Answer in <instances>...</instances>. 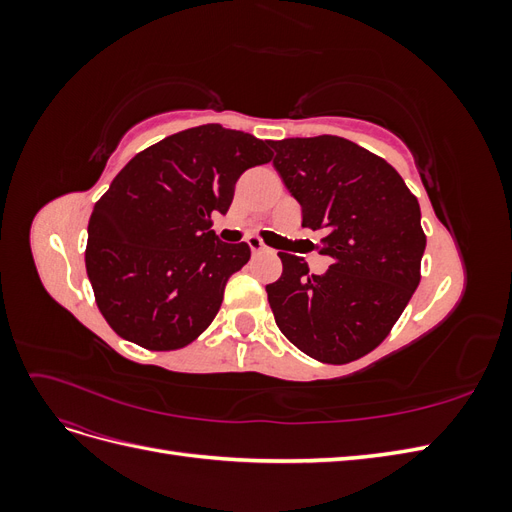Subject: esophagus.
I'll use <instances>...</instances> for the list:
<instances>
[{
  "instance_id": "obj_1",
  "label": "esophagus",
  "mask_w": 512,
  "mask_h": 512,
  "mask_svg": "<svg viewBox=\"0 0 512 512\" xmlns=\"http://www.w3.org/2000/svg\"><path fill=\"white\" fill-rule=\"evenodd\" d=\"M247 245H250V250H252V254H269L271 250L269 247L262 243L258 237H250L247 239Z\"/></svg>"
}]
</instances>
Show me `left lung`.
Returning <instances> with one entry per match:
<instances>
[{
  "instance_id": "left-lung-1",
  "label": "left lung",
  "mask_w": 512,
  "mask_h": 512,
  "mask_svg": "<svg viewBox=\"0 0 512 512\" xmlns=\"http://www.w3.org/2000/svg\"><path fill=\"white\" fill-rule=\"evenodd\" d=\"M273 166L301 205L303 226L322 230L329 269L312 275L280 252L267 286L277 327L312 359L342 365L389 335L421 282V207L397 170L339 136L273 143Z\"/></svg>"
}]
</instances>
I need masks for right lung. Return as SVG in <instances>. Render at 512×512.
Instances as JSON below:
<instances>
[{
	"label": "right lung",
	"mask_w": 512,
	"mask_h": 512,
	"mask_svg": "<svg viewBox=\"0 0 512 512\" xmlns=\"http://www.w3.org/2000/svg\"><path fill=\"white\" fill-rule=\"evenodd\" d=\"M269 145L207 123L166 136L121 168L91 213L85 252L96 303L119 337L175 350L213 322L250 247L220 241L211 215L228 211L247 168L273 158Z\"/></svg>",
	"instance_id": "1"
}]
</instances>
